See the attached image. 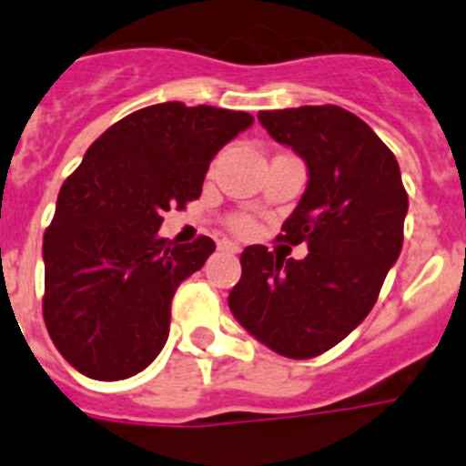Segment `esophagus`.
Segmentation results:
<instances>
[{
	"instance_id": "obj_1",
	"label": "esophagus",
	"mask_w": 466,
	"mask_h": 466,
	"mask_svg": "<svg viewBox=\"0 0 466 466\" xmlns=\"http://www.w3.org/2000/svg\"><path fill=\"white\" fill-rule=\"evenodd\" d=\"M219 249H221V252L238 254V252H240V245H236V242H230V240H219Z\"/></svg>"
}]
</instances>
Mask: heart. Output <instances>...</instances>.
Wrapping results in <instances>:
<instances>
[{"label":"heart","instance_id":"heart-1","mask_svg":"<svg viewBox=\"0 0 466 466\" xmlns=\"http://www.w3.org/2000/svg\"><path fill=\"white\" fill-rule=\"evenodd\" d=\"M228 226L230 230H236V233H242V236H245V233H249V230L254 228V221L249 219V217H245V214H238V217H233V219L228 221Z\"/></svg>","mask_w":466,"mask_h":466}]
</instances>
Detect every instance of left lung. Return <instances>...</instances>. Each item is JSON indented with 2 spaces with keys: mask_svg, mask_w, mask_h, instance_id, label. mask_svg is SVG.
<instances>
[{
  "mask_svg": "<svg viewBox=\"0 0 466 466\" xmlns=\"http://www.w3.org/2000/svg\"><path fill=\"white\" fill-rule=\"evenodd\" d=\"M273 139L308 166V188L278 240L308 245V257L245 247L228 306L254 339L289 360L322 355L376 306L403 245L409 193L387 144L336 105L258 114Z\"/></svg>",
  "mask_w": 466,
  "mask_h": 466,
  "instance_id": "obj_1",
  "label": "left lung"
}]
</instances>
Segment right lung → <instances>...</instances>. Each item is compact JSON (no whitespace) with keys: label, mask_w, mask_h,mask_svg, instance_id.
Masks as SVG:
<instances>
[{"label":"right lung","mask_w":466,"mask_h":466,"mask_svg":"<svg viewBox=\"0 0 466 466\" xmlns=\"http://www.w3.org/2000/svg\"><path fill=\"white\" fill-rule=\"evenodd\" d=\"M252 123L208 105L144 106L106 127L65 179L44 233V322L76 371L123 380L158 357L177 287L214 252L208 236L160 238L163 214L200 198L209 160Z\"/></svg>","instance_id":"add662e5"}]
</instances>
